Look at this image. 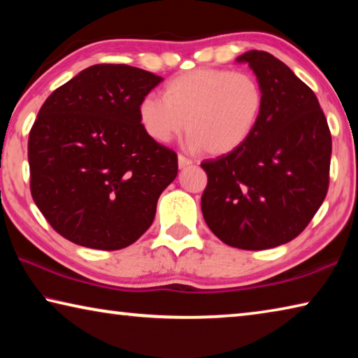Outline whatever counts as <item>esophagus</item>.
Listing matches in <instances>:
<instances>
[{
  "label": "esophagus",
  "instance_id": "34e87169",
  "mask_svg": "<svg viewBox=\"0 0 358 358\" xmlns=\"http://www.w3.org/2000/svg\"><path fill=\"white\" fill-rule=\"evenodd\" d=\"M192 164V161L191 159H187V157H185V156H178V167L180 169H185V167H187V166H191Z\"/></svg>",
  "mask_w": 358,
  "mask_h": 358
}]
</instances>
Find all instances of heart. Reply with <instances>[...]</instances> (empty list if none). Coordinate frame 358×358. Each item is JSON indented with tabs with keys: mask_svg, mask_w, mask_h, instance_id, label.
I'll return each mask as SVG.
<instances>
[{
	"mask_svg": "<svg viewBox=\"0 0 358 358\" xmlns=\"http://www.w3.org/2000/svg\"><path fill=\"white\" fill-rule=\"evenodd\" d=\"M264 104V90L256 77L203 68L169 80L162 99L145 96L137 115L151 141L171 142L186 128L187 148L222 156L248 142L262 117Z\"/></svg>",
	"mask_w": 358,
	"mask_h": 358,
	"instance_id": "heart-1",
	"label": "heart"
}]
</instances>
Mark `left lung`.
Wrapping results in <instances>:
<instances>
[{
  "mask_svg": "<svg viewBox=\"0 0 358 358\" xmlns=\"http://www.w3.org/2000/svg\"><path fill=\"white\" fill-rule=\"evenodd\" d=\"M248 63L264 90V112L248 142L203 161L202 213L211 232L240 250H268L303 232L329 191L331 136L313 90L268 52Z\"/></svg>",
  "mask_w": 358,
  "mask_h": 358,
  "instance_id": "left-lung-1",
  "label": "left lung"
}]
</instances>
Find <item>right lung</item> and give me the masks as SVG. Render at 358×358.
Masks as SVG:
<instances>
[{
	"label": "right lung",
	"mask_w": 358,
	"mask_h": 358,
	"mask_svg": "<svg viewBox=\"0 0 358 358\" xmlns=\"http://www.w3.org/2000/svg\"><path fill=\"white\" fill-rule=\"evenodd\" d=\"M164 78L94 64L42 104L28 138L29 187L48 224L72 243L115 251L147 232L177 153L145 134L137 107Z\"/></svg>",
	"instance_id": "1"
}]
</instances>
